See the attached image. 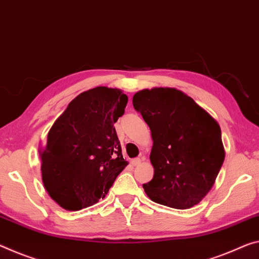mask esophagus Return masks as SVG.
<instances>
[{"instance_id":"esophagus-1","label":"esophagus","mask_w":259,"mask_h":259,"mask_svg":"<svg viewBox=\"0 0 259 259\" xmlns=\"http://www.w3.org/2000/svg\"><path fill=\"white\" fill-rule=\"evenodd\" d=\"M141 162H142L141 158H135V159L131 160V165H133V166H138Z\"/></svg>"}]
</instances>
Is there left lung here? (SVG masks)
Wrapping results in <instances>:
<instances>
[{
	"label": "left lung",
	"mask_w": 259,
	"mask_h": 259,
	"mask_svg": "<svg viewBox=\"0 0 259 259\" xmlns=\"http://www.w3.org/2000/svg\"><path fill=\"white\" fill-rule=\"evenodd\" d=\"M133 104L153 141L150 160L154 175L143 184L146 195L181 210L197 205L211 190L225 160L218 122L176 89L142 90Z\"/></svg>",
	"instance_id": "8db88e82"
}]
</instances>
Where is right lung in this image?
<instances>
[{
  "mask_svg": "<svg viewBox=\"0 0 259 259\" xmlns=\"http://www.w3.org/2000/svg\"><path fill=\"white\" fill-rule=\"evenodd\" d=\"M128 97L98 86L77 96L54 122L40 152L42 183L61 207L78 211L107 195L128 165L114 123Z\"/></svg>",
  "mask_w": 259,
  "mask_h": 259,
  "instance_id": "right-lung-1",
  "label": "right lung"
}]
</instances>
